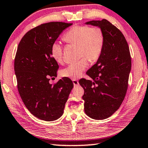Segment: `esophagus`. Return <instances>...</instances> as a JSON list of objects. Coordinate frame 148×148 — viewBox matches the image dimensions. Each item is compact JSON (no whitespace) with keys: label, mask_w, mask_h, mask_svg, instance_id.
I'll return each mask as SVG.
<instances>
[{"label":"esophagus","mask_w":148,"mask_h":148,"mask_svg":"<svg viewBox=\"0 0 148 148\" xmlns=\"http://www.w3.org/2000/svg\"><path fill=\"white\" fill-rule=\"evenodd\" d=\"M73 83L74 86H78L79 85V81L77 80H73Z\"/></svg>","instance_id":"esophagus-1"}]
</instances>
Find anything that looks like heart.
I'll return each instance as SVG.
<instances>
[{
  "mask_svg": "<svg viewBox=\"0 0 148 148\" xmlns=\"http://www.w3.org/2000/svg\"><path fill=\"white\" fill-rule=\"evenodd\" d=\"M66 42L79 45L81 60L72 63L62 69L61 75L73 79H78L88 66V60L95 62L102 54L105 44V34L100 27H91L88 25H75L67 31L64 35ZM51 53L58 63L63 61V47L58 42L51 45Z\"/></svg>",
  "mask_w": 148,
  "mask_h": 148,
  "instance_id": "obj_1",
  "label": "heart"
}]
</instances>
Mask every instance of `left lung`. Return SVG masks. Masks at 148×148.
Returning <instances> with one entry per match:
<instances>
[{"instance_id": "left-lung-1", "label": "left lung", "mask_w": 148, "mask_h": 148, "mask_svg": "<svg viewBox=\"0 0 148 148\" xmlns=\"http://www.w3.org/2000/svg\"><path fill=\"white\" fill-rule=\"evenodd\" d=\"M105 34L102 54L86 74L91 80L81 79L84 94V112L92 119L104 120L112 116L122 103L128 88L131 57L128 43L121 31L103 19L90 21Z\"/></svg>"}]
</instances>
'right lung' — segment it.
Here are the masks:
<instances>
[{"instance_id": "right-lung-1", "label": "right lung", "mask_w": 148, "mask_h": 148, "mask_svg": "<svg viewBox=\"0 0 148 148\" xmlns=\"http://www.w3.org/2000/svg\"><path fill=\"white\" fill-rule=\"evenodd\" d=\"M73 23H43L25 34L17 47L14 60L17 89L25 107L40 120L51 121L61 117L73 88L68 77L53 84L58 64L51 53V45Z\"/></svg>"}]
</instances>
